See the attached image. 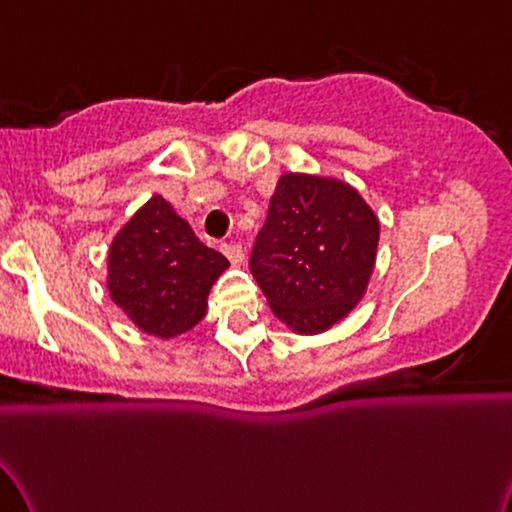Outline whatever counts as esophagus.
I'll return each mask as SVG.
<instances>
[{"label": "esophagus", "instance_id": "1", "mask_svg": "<svg viewBox=\"0 0 512 512\" xmlns=\"http://www.w3.org/2000/svg\"><path fill=\"white\" fill-rule=\"evenodd\" d=\"M223 254H225L227 258H230L232 266H239V263L244 261V249H242V244H235V242L223 244Z\"/></svg>", "mask_w": 512, "mask_h": 512}]
</instances>
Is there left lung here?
<instances>
[{
    "label": "left lung",
    "mask_w": 512,
    "mask_h": 512,
    "mask_svg": "<svg viewBox=\"0 0 512 512\" xmlns=\"http://www.w3.org/2000/svg\"><path fill=\"white\" fill-rule=\"evenodd\" d=\"M380 220L349 182L287 173L251 249V275L296 334L344 320L368 289Z\"/></svg>",
    "instance_id": "obj_1"
}]
</instances>
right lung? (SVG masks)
<instances>
[{
	"label": "right lung",
	"mask_w": 512,
	"mask_h": 512,
	"mask_svg": "<svg viewBox=\"0 0 512 512\" xmlns=\"http://www.w3.org/2000/svg\"><path fill=\"white\" fill-rule=\"evenodd\" d=\"M227 266L154 194L113 237L106 285L113 304L142 332L173 339L204 318L208 292Z\"/></svg>",
	"instance_id": "1"
}]
</instances>
